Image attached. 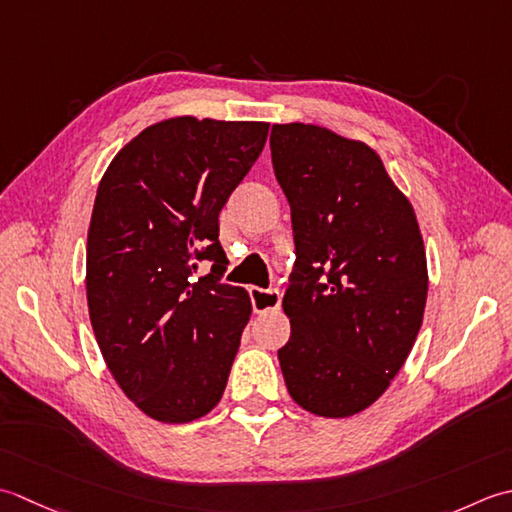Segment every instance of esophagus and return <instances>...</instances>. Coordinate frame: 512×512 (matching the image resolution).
I'll return each mask as SVG.
<instances>
[{
  "instance_id": "34e87169",
  "label": "esophagus",
  "mask_w": 512,
  "mask_h": 512,
  "mask_svg": "<svg viewBox=\"0 0 512 512\" xmlns=\"http://www.w3.org/2000/svg\"><path fill=\"white\" fill-rule=\"evenodd\" d=\"M249 298H252V307L256 314L278 311L280 300H283L278 289H260V287H249Z\"/></svg>"
}]
</instances>
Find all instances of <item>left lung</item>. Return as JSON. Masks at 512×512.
Returning <instances> with one entry per match:
<instances>
[{"mask_svg": "<svg viewBox=\"0 0 512 512\" xmlns=\"http://www.w3.org/2000/svg\"><path fill=\"white\" fill-rule=\"evenodd\" d=\"M269 145L296 243L278 349L287 391L320 417L356 415L389 389L422 327L420 225L367 143L276 123Z\"/></svg>", "mask_w": 512, "mask_h": 512, "instance_id": "1", "label": "left lung"}]
</instances>
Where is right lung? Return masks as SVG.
<instances>
[{"mask_svg":"<svg viewBox=\"0 0 512 512\" xmlns=\"http://www.w3.org/2000/svg\"><path fill=\"white\" fill-rule=\"evenodd\" d=\"M267 132L263 121L165 119L123 145L99 183L90 322L112 378L152 420L192 422L223 398L252 302L221 283L218 214ZM201 259L213 271L196 279Z\"/></svg>","mask_w":512,"mask_h":512,"instance_id":"add662e5","label":"right lung"}]
</instances>
